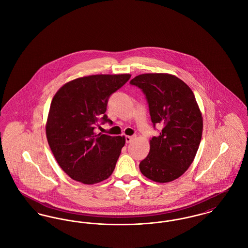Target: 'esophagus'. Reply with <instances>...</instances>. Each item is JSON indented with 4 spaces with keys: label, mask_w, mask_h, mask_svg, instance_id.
I'll return each mask as SVG.
<instances>
[{
    "label": "esophagus",
    "mask_w": 248,
    "mask_h": 248,
    "mask_svg": "<svg viewBox=\"0 0 248 248\" xmlns=\"http://www.w3.org/2000/svg\"><path fill=\"white\" fill-rule=\"evenodd\" d=\"M135 137H136V135H131V136H126L125 137V141H126V143H129L132 141V140H134L135 139Z\"/></svg>",
    "instance_id": "esophagus-1"
}]
</instances>
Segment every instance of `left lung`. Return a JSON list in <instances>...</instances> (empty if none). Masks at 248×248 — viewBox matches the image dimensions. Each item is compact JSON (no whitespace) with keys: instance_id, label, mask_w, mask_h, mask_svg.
I'll return each mask as SVG.
<instances>
[{"instance_id":"8db88e82","label":"left lung","mask_w":248,"mask_h":248,"mask_svg":"<svg viewBox=\"0 0 248 248\" xmlns=\"http://www.w3.org/2000/svg\"><path fill=\"white\" fill-rule=\"evenodd\" d=\"M130 84L144 94L153 127L162 125L150 140L140 170L152 181L170 182L188 169L201 143L202 118L195 96L181 79L168 74H143Z\"/></svg>"}]
</instances>
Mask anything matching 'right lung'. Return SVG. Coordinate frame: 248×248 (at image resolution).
<instances>
[{
    "label": "right lung",
    "mask_w": 248,
    "mask_h": 248,
    "mask_svg": "<svg viewBox=\"0 0 248 248\" xmlns=\"http://www.w3.org/2000/svg\"><path fill=\"white\" fill-rule=\"evenodd\" d=\"M130 75H96L75 79L53 98L46 122V138L61 168L74 180L92 185L107 179L116 167L124 136L95 133L106 116L110 96Z\"/></svg>",
    "instance_id": "obj_1"
}]
</instances>
